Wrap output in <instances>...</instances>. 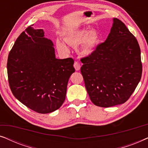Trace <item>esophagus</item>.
<instances>
[{
    "instance_id": "34e87169",
    "label": "esophagus",
    "mask_w": 148,
    "mask_h": 148,
    "mask_svg": "<svg viewBox=\"0 0 148 148\" xmlns=\"http://www.w3.org/2000/svg\"><path fill=\"white\" fill-rule=\"evenodd\" d=\"M73 66H74V67H75V69L76 71H79V70L80 69V68H81L80 64L78 62H75Z\"/></svg>"
}]
</instances>
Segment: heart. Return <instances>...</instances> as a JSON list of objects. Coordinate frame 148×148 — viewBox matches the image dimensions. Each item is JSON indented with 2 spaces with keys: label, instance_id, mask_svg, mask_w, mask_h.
Returning a JSON list of instances; mask_svg holds the SVG:
<instances>
[{
  "label": "heart",
  "instance_id": "obj_1",
  "mask_svg": "<svg viewBox=\"0 0 148 148\" xmlns=\"http://www.w3.org/2000/svg\"><path fill=\"white\" fill-rule=\"evenodd\" d=\"M63 40L73 47L79 44L78 51L84 56L90 55L94 52L100 40V34L97 29L83 27L69 32L63 36ZM56 47L58 51L62 54H68L69 49L66 45L60 40H56Z\"/></svg>",
  "mask_w": 148,
  "mask_h": 148
}]
</instances>
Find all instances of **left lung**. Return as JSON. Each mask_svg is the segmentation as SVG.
Segmentation results:
<instances>
[{"label":"left lung","instance_id":"1","mask_svg":"<svg viewBox=\"0 0 148 148\" xmlns=\"http://www.w3.org/2000/svg\"><path fill=\"white\" fill-rule=\"evenodd\" d=\"M110 32L92 54L83 58L81 73L92 102L100 107L125 103L140 82L141 50L124 23L113 18Z\"/></svg>","mask_w":148,"mask_h":148}]
</instances>
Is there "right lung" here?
Listing matches in <instances>:
<instances>
[{"instance_id": "1", "label": "right lung", "mask_w": 148, "mask_h": 148, "mask_svg": "<svg viewBox=\"0 0 148 148\" xmlns=\"http://www.w3.org/2000/svg\"><path fill=\"white\" fill-rule=\"evenodd\" d=\"M32 25L20 34L9 52L8 78L18 100L35 112L47 114L63 104L68 81L75 72L74 60L56 58L52 42L44 37L43 29Z\"/></svg>"}]
</instances>
